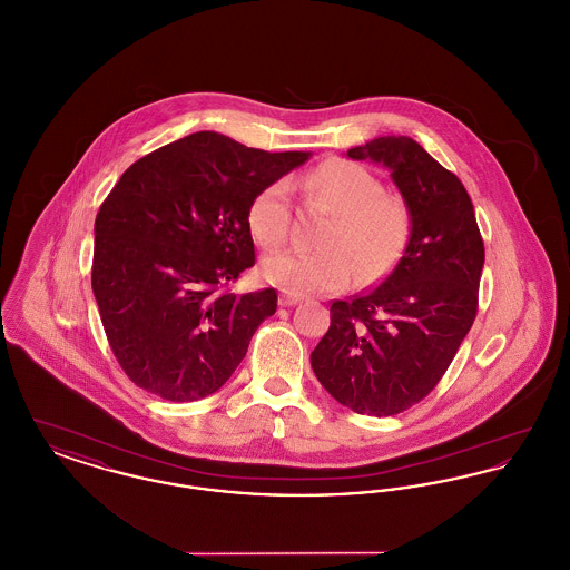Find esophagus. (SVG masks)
<instances>
[{
	"mask_svg": "<svg viewBox=\"0 0 570 570\" xmlns=\"http://www.w3.org/2000/svg\"><path fill=\"white\" fill-rule=\"evenodd\" d=\"M277 303H279L282 307H293V305H298V303H301V298L293 297V295H288V293H282L279 298H277Z\"/></svg>",
	"mask_w": 570,
	"mask_h": 570,
	"instance_id": "34e87169",
	"label": "esophagus"
}]
</instances>
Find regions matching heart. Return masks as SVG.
<instances>
[{
	"mask_svg": "<svg viewBox=\"0 0 570 570\" xmlns=\"http://www.w3.org/2000/svg\"><path fill=\"white\" fill-rule=\"evenodd\" d=\"M307 190L318 196L331 214L318 252L284 249L263 261V277L293 297L331 295L344 291L354 269L358 279H376L400 256L406 244L410 217L406 205L384 194L376 175L361 164L328 160L307 175ZM291 222L288 184L273 181L247 207V226L265 247L284 244Z\"/></svg>",
	"mask_w": 570,
	"mask_h": 570,
	"instance_id": "b5f03b06",
	"label": "heart"
}]
</instances>
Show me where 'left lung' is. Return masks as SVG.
I'll return each instance as SVG.
<instances>
[{"mask_svg":"<svg viewBox=\"0 0 570 570\" xmlns=\"http://www.w3.org/2000/svg\"><path fill=\"white\" fill-rule=\"evenodd\" d=\"M346 156L391 173L410 233L380 286L331 305L309 361L342 406L391 416L421 402L451 365L476 316L485 247L463 184L410 136H379Z\"/></svg>","mask_w":570,"mask_h":570,"instance_id":"left-lung-1","label":"left lung"}]
</instances>
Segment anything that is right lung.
Listing matches in <instances>:
<instances>
[{"instance_id":"add662e5","label":"right lung","mask_w":570,"mask_h":570,"mask_svg":"<svg viewBox=\"0 0 570 570\" xmlns=\"http://www.w3.org/2000/svg\"><path fill=\"white\" fill-rule=\"evenodd\" d=\"M194 132L132 164L102 203L91 288L128 379L168 402L203 400L233 376L277 293L224 288L254 267L252 198L309 160Z\"/></svg>"}]
</instances>
